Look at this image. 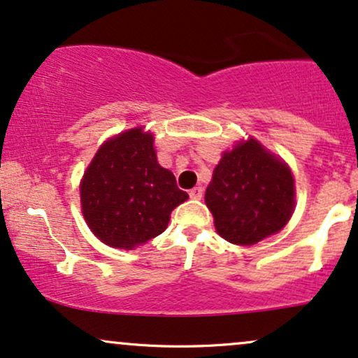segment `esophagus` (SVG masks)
Instances as JSON below:
<instances>
[{"label":"esophagus","instance_id":"esophagus-1","mask_svg":"<svg viewBox=\"0 0 358 358\" xmlns=\"http://www.w3.org/2000/svg\"><path fill=\"white\" fill-rule=\"evenodd\" d=\"M201 196H203L201 187H194L193 189H189V198H193V200H201Z\"/></svg>","mask_w":358,"mask_h":358}]
</instances>
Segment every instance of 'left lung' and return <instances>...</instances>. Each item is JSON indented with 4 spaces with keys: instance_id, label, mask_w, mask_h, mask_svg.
Wrapping results in <instances>:
<instances>
[{
    "instance_id": "obj_1",
    "label": "left lung",
    "mask_w": 358,
    "mask_h": 358,
    "mask_svg": "<svg viewBox=\"0 0 358 358\" xmlns=\"http://www.w3.org/2000/svg\"><path fill=\"white\" fill-rule=\"evenodd\" d=\"M205 201L221 238L251 246L280 231L291 218L292 173L282 160L250 138L223 153Z\"/></svg>"
}]
</instances>
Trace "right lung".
Returning <instances> with one entry per match:
<instances>
[{"mask_svg":"<svg viewBox=\"0 0 358 358\" xmlns=\"http://www.w3.org/2000/svg\"><path fill=\"white\" fill-rule=\"evenodd\" d=\"M187 198L175 175L158 165L153 137L142 129L107 140L80 183L89 228L102 243L122 250L164 233L170 213Z\"/></svg>","mask_w":358,"mask_h":358,"instance_id":"right-lung-1","label":"right lung"}]
</instances>
